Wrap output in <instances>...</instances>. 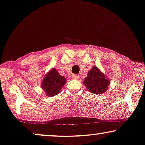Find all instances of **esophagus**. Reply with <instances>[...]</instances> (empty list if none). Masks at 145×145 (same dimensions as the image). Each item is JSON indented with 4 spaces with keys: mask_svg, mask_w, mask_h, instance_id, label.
Returning <instances> with one entry per match:
<instances>
[{
    "mask_svg": "<svg viewBox=\"0 0 145 145\" xmlns=\"http://www.w3.org/2000/svg\"><path fill=\"white\" fill-rule=\"evenodd\" d=\"M79 77V76L77 74H75V75H72V79H78Z\"/></svg>",
    "mask_w": 145,
    "mask_h": 145,
    "instance_id": "obj_1",
    "label": "esophagus"
}]
</instances>
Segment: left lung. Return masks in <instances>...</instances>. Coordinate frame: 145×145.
Here are the masks:
<instances>
[{
    "mask_svg": "<svg viewBox=\"0 0 145 145\" xmlns=\"http://www.w3.org/2000/svg\"><path fill=\"white\" fill-rule=\"evenodd\" d=\"M110 81L97 68L93 66L87 73V76L84 79L83 84L89 92L96 95H101L108 89Z\"/></svg>",
    "mask_w": 145,
    "mask_h": 145,
    "instance_id": "8db88e82",
    "label": "left lung"
}]
</instances>
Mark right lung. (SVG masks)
I'll return each instance as SVG.
<instances>
[{"label":"right lung","mask_w":145,"mask_h":145,"mask_svg":"<svg viewBox=\"0 0 145 145\" xmlns=\"http://www.w3.org/2000/svg\"><path fill=\"white\" fill-rule=\"evenodd\" d=\"M66 83V78L59 74L58 71L53 68L46 73L42 80L40 87L46 97H51L58 95Z\"/></svg>","instance_id":"right-lung-1"}]
</instances>
